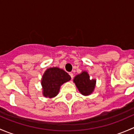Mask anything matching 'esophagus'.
Segmentation results:
<instances>
[{
    "instance_id": "esophagus-1",
    "label": "esophagus",
    "mask_w": 134,
    "mask_h": 134,
    "mask_svg": "<svg viewBox=\"0 0 134 134\" xmlns=\"http://www.w3.org/2000/svg\"><path fill=\"white\" fill-rule=\"evenodd\" d=\"M69 75L70 76H71V79H72V78H73V73H72V72H69Z\"/></svg>"
}]
</instances>
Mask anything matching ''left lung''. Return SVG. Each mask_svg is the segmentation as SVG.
I'll list each match as a JSON object with an SVG mask.
<instances>
[{
  "instance_id": "8db88e82",
  "label": "left lung",
  "mask_w": 134,
  "mask_h": 134,
  "mask_svg": "<svg viewBox=\"0 0 134 134\" xmlns=\"http://www.w3.org/2000/svg\"><path fill=\"white\" fill-rule=\"evenodd\" d=\"M77 88L83 95H89L93 92L95 86V80H90L87 72L76 75L73 80Z\"/></svg>"
}]
</instances>
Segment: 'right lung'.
I'll return each mask as SVG.
<instances>
[{"instance_id":"obj_1","label":"right lung","mask_w":134,"mask_h":134,"mask_svg":"<svg viewBox=\"0 0 134 134\" xmlns=\"http://www.w3.org/2000/svg\"><path fill=\"white\" fill-rule=\"evenodd\" d=\"M71 80V76L63 69L52 67L47 69L43 76L41 84L43 95L46 97H55L59 92L60 86Z\"/></svg>"}]
</instances>
